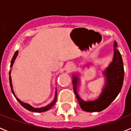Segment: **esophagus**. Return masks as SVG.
Listing matches in <instances>:
<instances>
[{
    "label": "esophagus",
    "instance_id": "1",
    "mask_svg": "<svg viewBox=\"0 0 131 131\" xmlns=\"http://www.w3.org/2000/svg\"><path fill=\"white\" fill-rule=\"evenodd\" d=\"M74 69H75V66H74L73 64L72 63L68 64L67 67H66V70L68 73H71L72 71H73Z\"/></svg>",
    "mask_w": 131,
    "mask_h": 131
}]
</instances>
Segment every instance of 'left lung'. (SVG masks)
I'll return each instance as SVG.
<instances>
[{
	"label": "left lung",
	"instance_id": "8db88e82",
	"mask_svg": "<svg viewBox=\"0 0 131 131\" xmlns=\"http://www.w3.org/2000/svg\"><path fill=\"white\" fill-rule=\"evenodd\" d=\"M117 47V42L114 41L113 60L103 71L105 78V85L96 99L85 101L80 97L78 94V89L80 84V75L79 73L73 75L72 82L74 92L80 107L85 112H99L103 111L112 103L122 89L124 77V64L122 56Z\"/></svg>",
	"mask_w": 131,
	"mask_h": 131
}]
</instances>
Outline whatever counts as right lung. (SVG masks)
<instances>
[{
    "label": "right lung",
    "mask_w": 131,
    "mask_h": 131,
    "mask_svg": "<svg viewBox=\"0 0 131 131\" xmlns=\"http://www.w3.org/2000/svg\"><path fill=\"white\" fill-rule=\"evenodd\" d=\"M17 54H18V51H16L14 53V55H13V58H12V60H11V66H10V67H12L13 65V63H14V62H15V59H16V57H17ZM11 70L9 72V84H10V87H11V92H12V93L14 95V96L15 97V99H17V101L19 102L20 105H21L22 107L26 109L27 110L30 111V112H37V113H39V112H46L47 110H50L52 107H53L54 105H55L56 102V100H57V89H56V92H55V96H54V99L52 101L49 103L48 105H47L44 106V107H34L32 106H31L28 103H26L24 102H22L21 101L18 99V98L15 96V92H14V90H13V85H12V80H11Z\"/></svg>",
    "instance_id": "add662e5"
}]
</instances>
